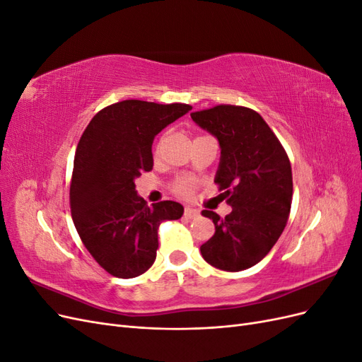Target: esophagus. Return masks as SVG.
Listing matches in <instances>:
<instances>
[{"mask_svg": "<svg viewBox=\"0 0 362 362\" xmlns=\"http://www.w3.org/2000/svg\"><path fill=\"white\" fill-rule=\"evenodd\" d=\"M184 216L187 218H193V217H198L199 216V210H196V208H190V206H185L184 210Z\"/></svg>", "mask_w": 362, "mask_h": 362, "instance_id": "34e87169", "label": "esophagus"}]
</instances>
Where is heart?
<instances>
[{
	"label": "heart",
	"mask_w": 362,
	"mask_h": 362,
	"mask_svg": "<svg viewBox=\"0 0 362 362\" xmlns=\"http://www.w3.org/2000/svg\"><path fill=\"white\" fill-rule=\"evenodd\" d=\"M158 149H160V141L157 145V151ZM196 187H198V182H196L193 177H189V175H182V177H178L172 182V192L184 199L193 198Z\"/></svg>",
	"instance_id": "1"
}]
</instances>
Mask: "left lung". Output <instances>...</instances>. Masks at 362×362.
Segmentation results:
<instances>
[{
    "label": "left lung",
    "instance_id": "obj_1",
    "mask_svg": "<svg viewBox=\"0 0 362 362\" xmlns=\"http://www.w3.org/2000/svg\"><path fill=\"white\" fill-rule=\"evenodd\" d=\"M190 116L218 140L222 152L214 182L233 206L225 218L202 211L216 233L201 254L221 270L249 269L269 254L287 225L293 199L288 156L252 108L221 104Z\"/></svg>",
    "mask_w": 362,
    "mask_h": 362
}]
</instances>
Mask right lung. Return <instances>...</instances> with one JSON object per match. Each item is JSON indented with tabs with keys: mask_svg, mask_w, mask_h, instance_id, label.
Returning a JSON list of instances; mask_svg holds the SVG:
<instances>
[{
	"mask_svg": "<svg viewBox=\"0 0 362 362\" xmlns=\"http://www.w3.org/2000/svg\"><path fill=\"white\" fill-rule=\"evenodd\" d=\"M189 110L192 105L181 103L120 101L98 112L78 141L69 189L72 221L93 259L116 278H136L154 264L160 223L184 213L173 201L148 206L134 180L154 166V137Z\"/></svg>",
	"mask_w": 362,
	"mask_h": 362,
	"instance_id": "obj_1",
	"label": "right lung"
}]
</instances>
